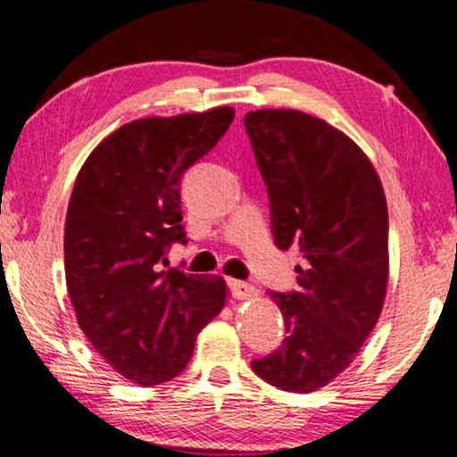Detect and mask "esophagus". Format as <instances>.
<instances>
[{
    "label": "esophagus",
    "instance_id": "obj_1",
    "mask_svg": "<svg viewBox=\"0 0 457 457\" xmlns=\"http://www.w3.org/2000/svg\"><path fill=\"white\" fill-rule=\"evenodd\" d=\"M228 289L237 299H252V297H258L260 293L253 285L243 283V280H233V278L228 280Z\"/></svg>",
    "mask_w": 457,
    "mask_h": 457
}]
</instances>
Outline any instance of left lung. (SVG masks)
<instances>
[{"mask_svg": "<svg viewBox=\"0 0 457 457\" xmlns=\"http://www.w3.org/2000/svg\"><path fill=\"white\" fill-rule=\"evenodd\" d=\"M245 130L270 199L278 249L299 247L297 289L268 291L285 318L278 349L252 368L310 393L352 364L383 310L389 216L383 185L345 133L297 110L247 112Z\"/></svg>", "mask_w": 457, "mask_h": 457, "instance_id": "obj_1", "label": "left lung"}]
</instances>
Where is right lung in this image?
I'll list each match as a JSON object with an SVG mask.
<instances>
[{
	"instance_id": "right-lung-1",
	"label": "right lung",
	"mask_w": 457,
	"mask_h": 457,
	"mask_svg": "<svg viewBox=\"0 0 457 457\" xmlns=\"http://www.w3.org/2000/svg\"><path fill=\"white\" fill-rule=\"evenodd\" d=\"M233 118L224 105L124 124L93 149L74 183L64 228L68 293L87 339L137 385L179 377L227 299L222 277L162 266L172 243H187L180 179Z\"/></svg>"
}]
</instances>
